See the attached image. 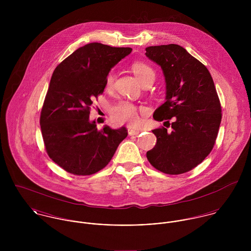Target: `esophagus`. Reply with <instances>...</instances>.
I'll return each mask as SVG.
<instances>
[{
    "label": "esophagus",
    "mask_w": 251,
    "mask_h": 251,
    "mask_svg": "<svg viewBox=\"0 0 251 251\" xmlns=\"http://www.w3.org/2000/svg\"><path fill=\"white\" fill-rule=\"evenodd\" d=\"M127 131H128V135H130V136L138 135V134L140 133V131H139V130H135V129H132V128H128V129H127Z\"/></svg>",
    "instance_id": "1"
}]
</instances>
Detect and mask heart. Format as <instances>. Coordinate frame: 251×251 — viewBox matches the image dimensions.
Instances as JSON below:
<instances>
[{
	"label": "heart",
	"instance_id": "1",
	"mask_svg": "<svg viewBox=\"0 0 251 251\" xmlns=\"http://www.w3.org/2000/svg\"><path fill=\"white\" fill-rule=\"evenodd\" d=\"M132 72L137 77V79L144 85L145 83L154 80V71L147 64L137 62L131 67ZM115 74L110 72L105 79V85L107 88H111L114 84ZM139 109L133 103L126 100H120L115 103L111 108V118L114 123L122 125L127 124L131 126H136L139 123Z\"/></svg>",
	"mask_w": 251,
	"mask_h": 251
}]
</instances>
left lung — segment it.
<instances>
[{
	"label": "left lung",
	"instance_id": "left-lung-1",
	"mask_svg": "<svg viewBox=\"0 0 251 251\" xmlns=\"http://www.w3.org/2000/svg\"><path fill=\"white\" fill-rule=\"evenodd\" d=\"M146 56L160 66L166 83V101L154 111L153 119L168 124L173 119L171 132L163 126L152 130L156 144L147 158L165 174L188 172L208 156L217 137L221 105L214 80L178 44L149 46Z\"/></svg>",
	"mask_w": 251,
	"mask_h": 251
}]
</instances>
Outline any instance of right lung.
<instances>
[{"label": "right lung", "mask_w": 251, "mask_h": 251, "mask_svg": "<svg viewBox=\"0 0 251 251\" xmlns=\"http://www.w3.org/2000/svg\"><path fill=\"white\" fill-rule=\"evenodd\" d=\"M129 47L86 44L53 72L40 113V128L49 157L67 172L92 175L103 169L127 136L123 126L99 130L89 119L95 98L101 95L111 69L130 54Z\"/></svg>", "instance_id": "1"}]
</instances>
